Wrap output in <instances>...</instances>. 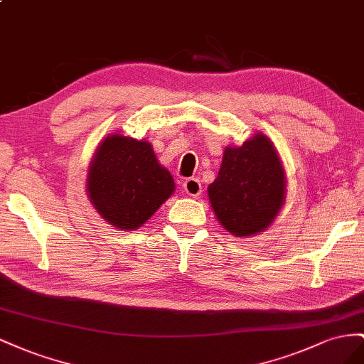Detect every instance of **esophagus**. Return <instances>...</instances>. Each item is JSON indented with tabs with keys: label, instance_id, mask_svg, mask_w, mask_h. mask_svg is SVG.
Here are the masks:
<instances>
[{
	"label": "esophagus",
	"instance_id": "esophagus-1",
	"mask_svg": "<svg viewBox=\"0 0 364 364\" xmlns=\"http://www.w3.org/2000/svg\"><path fill=\"white\" fill-rule=\"evenodd\" d=\"M183 189L184 192L191 195L192 198H198V196L201 195L203 192V188H201V183L198 178H188L184 183H183Z\"/></svg>",
	"mask_w": 364,
	"mask_h": 364
}]
</instances>
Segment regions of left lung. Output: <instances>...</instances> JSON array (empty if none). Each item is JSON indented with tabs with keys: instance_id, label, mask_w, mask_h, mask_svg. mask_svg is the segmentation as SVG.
I'll return each mask as SVG.
<instances>
[{
	"instance_id": "1",
	"label": "left lung",
	"mask_w": 364,
	"mask_h": 364,
	"mask_svg": "<svg viewBox=\"0 0 364 364\" xmlns=\"http://www.w3.org/2000/svg\"><path fill=\"white\" fill-rule=\"evenodd\" d=\"M285 172L273 143L256 134L242 146H227L207 188L218 221L235 236H252L274 221L285 201Z\"/></svg>"
}]
</instances>
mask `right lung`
Wrapping results in <instances>:
<instances>
[{
  "instance_id": "obj_1",
  "label": "right lung",
  "mask_w": 364,
  "mask_h": 364,
  "mask_svg": "<svg viewBox=\"0 0 364 364\" xmlns=\"http://www.w3.org/2000/svg\"><path fill=\"white\" fill-rule=\"evenodd\" d=\"M175 191L146 140L112 134L91 160L87 192L97 213L111 225L134 230L146 223Z\"/></svg>"
}]
</instances>
